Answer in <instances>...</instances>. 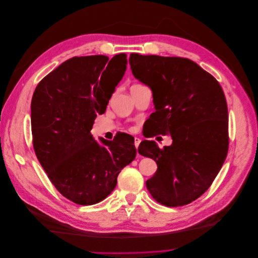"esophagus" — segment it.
Listing matches in <instances>:
<instances>
[{"instance_id": "esophagus-1", "label": "esophagus", "mask_w": 258, "mask_h": 258, "mask_svg": "<svg viewBox=\"0 0 258 258\" xmlns=\"http://www.w3.org/2000/svg\"><path fill=\"white\" fill-rule=\"evenodd\" d=\"M141 144V140L139 138H134V146H136V148L138 149L139 146Z\"/></svg>"}]
</instances>
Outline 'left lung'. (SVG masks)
<instances>
[{
	"instance_id": "obj_1",
	"label": "left lung",
	"mask_w": 258,
	"mask_h": 258,
	"mask_svg": "<svg viewBox=\"0 0 258 258\" xmlns=\"http://www.w3.org/2000/svg\"><path fill=\"white\" fill-rule=\"evenodd\" d=\"M129 64L134 78L153 93L156 110L146 138L162 134L173 140L162 149L151 141L141 143L140 154L157 164L146 187L164 206L188 205L210 188L228 154L225 93L213 76L189 58L131 53Z\"/></svg>"
}]
</instances>
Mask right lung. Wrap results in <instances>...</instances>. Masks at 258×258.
<instances>
[{
	"instance_id": "1",
	"label": "right lung",
	"mask_w": 258,
	"mask_h": 258,
	"mask_svg": "<svg viewBox=\"0 0 258 258\" xmlns=\"http://www.w3.org/2000/svg\"><path fill=\"white\" fill-rule=\"evenodd\" d=\"M127 68V55L75 56L38 84L31 100L34 153L55 189L72 203L89 206L113 191L120 170L137 155L134 139L118 133L97 143L91 134L97 113Z\"/></svg>"
}]
</instances>
